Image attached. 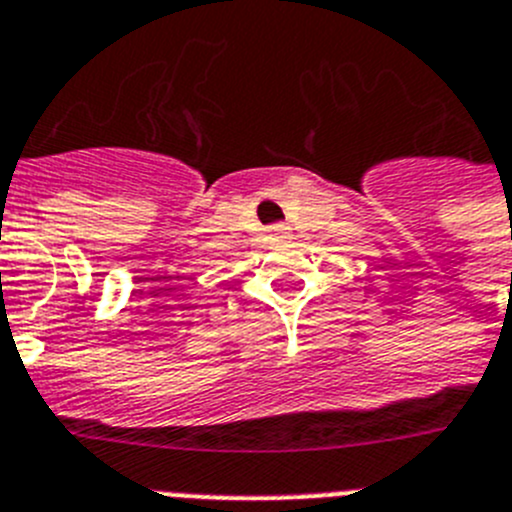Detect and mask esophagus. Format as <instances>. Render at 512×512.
Returning a JSON list of instances; mask_svg holds the SVG:
<instances>
[{
	"label": "esophagus",
	"instance_id": "esophagus-1",
	"mask_svg": "<svg viewBox=\"0 0 512 512\" xmlns=\"http://www.w3.org/2000/svg\"><path fill=\"white\" fill-rule=\"evenodd\" d=\"M273 232H275V234H285V232H288V227H285V224H275Z\"/></svg>",
	"mask_w": 512,
	"mask_h": 512
}]
</instances>
